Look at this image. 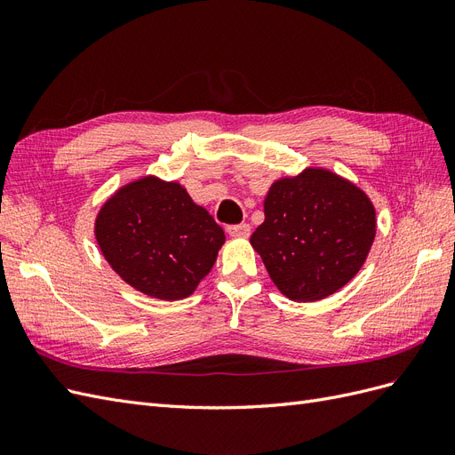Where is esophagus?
I'll list each match as a JSON object with an SVG mask.
<instances>
[{
    "mask_svg": "<svg viewBox=\"0 0 455 455\" xmlns=\"http://www.w3.org/2000/svg\"><path fill=\"white\" fill-rule=\"evenodd\" d=\"M226 231L229 233L231 237H249L251 235V226L243 222V224H235V226H228Z\"/></svg>",
    "mask_w": 455,
    "mask_h": 455,
    "instance_id": "esophagus-1",
    "label": "esophagus"
}]
</instances>
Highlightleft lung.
<instances>
[{
    "label": "left lung",
    "mask_w": 455,
    "mask_h": 455,
    "mask_svg": "<svg viewBox=\"0 0 455 455\" xmlns=\"http://www.w3.org/2000/svg\"><path fill=\"white\" fill-rule=\"evenodd\" d=\"M264 212L251 243L275 286L294 301L323 299L346 286L376 235L370 199L324 169L275 182Z\"/></svg>",
    "instance_id": "1"
}]
</instances>
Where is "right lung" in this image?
Returning <instances> with one entry per match:
<instances>
[{
  "label": "right lung",
  "instance_id": "obj_1",
  "mask_svg": "<svg viewBox=\"0 0 455 455\" xmlns=\"http://www.w3.org/2000/svg\"><path fill=\"white\" fill-rule=\"evenodd\" d=\"M94 235L119 277L151 298L182 299L212 269L226 235L176 182L140 178L108 199Z\"/></svg>",
  "mask_w": 455,
  "mask_h": 455
}]
</instances>
